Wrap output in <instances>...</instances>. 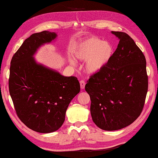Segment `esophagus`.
Returning a JSON list of instances; mask_svg holds the SVG:
<instances>
[{
	"mask_svg": "<svg viewBox=\"0 0 158 158\" xmlns=\"http://www.w3.org/2000/svg\"><path fill=\"white\" fill-rule=\"evenodd\" d=\"M80 88H81V89H85V85H86L85 82L84 81V80H80Z\"/></svg>",
	"mask_w": 158,
	"mask_h": 158,
	"instance_id": "esophagus-1",
	"label": "esophagus"
}]
</instances>
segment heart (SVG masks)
<instances>
[{"instance_id":"obj_1","label":"heart","mask_w":158,"mask_h":158,"mask_svg":"<svg viewBox=\"0 0 158 158\" xmlns=\"http://www.w3.org/2000/svg\"><path fill=\"white\" fill-rule=\"evenodd\" d=\"M114 52V48L110 42L93 37L80 41L74 50L73 56L80 60H86V72L94 75L108 66ZM69 62L71 65H76V61L72 58L69 59Z\"/></svg>"}]
</instances>
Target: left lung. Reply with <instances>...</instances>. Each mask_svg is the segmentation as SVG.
<instances>
[{
    "label": "left lung",
    "instance_id": "obj_1",
    "mask_svg": "<svg viewBox=\"0 0 158 158\" xmlns=\"http://www.w3.org/2000/svg\"><path fill=\"white\" fill-rule=\"evenodd\" d=\"M119 43L110 62L85 85L92 119L106 131L121 130L139 117L148 90L146 59L127 34L111 31Z\"/></svg>",
    "mask_w": 158,
    "mask_h": 158
}]
</instances>
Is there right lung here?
<instances>
[{
    "label": "right lung",
    "mask_w": 158,
    "mask_h": 158,
    "mask_svg": "<svg viewBox=\"0 0 158 158\" xmlns=\"http://www.w3.org/2000/svg\"><path fill=\"white\" fill-rule=\"evenodd\" d=\"M57 33L45 31L26 40L13 56L9 80V93L18 117L32 130L51 133L62 126L69 103L80 93L75 76L37 63L34 56Z\"/></svg>",
    "instance_id": "right-lung-1"
}]
</instances>
